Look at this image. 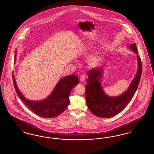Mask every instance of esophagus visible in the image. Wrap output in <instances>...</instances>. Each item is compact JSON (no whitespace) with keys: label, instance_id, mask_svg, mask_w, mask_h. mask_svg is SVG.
Segmentation results:
<instances>
[{"label":"esophagus","instance_id":"obj_1","mask_svg":"<svg viewBox=\"0 0 154 154\" xmlns=\"http://www.w3.org/2000/svg\"><path fill=\"white\" fill-rule=\"evenodd\" d=\"M86 79V76L85 74H81L80 76V79L81 81H84Z\"/></svg>","mask_w":154,"mask_h":154}]
</instances>
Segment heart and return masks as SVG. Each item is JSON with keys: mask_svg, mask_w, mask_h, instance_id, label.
Here are the masks:
<instances>
[{"mask_svg": "<svg viewBox=\"0 0 154 154\" xmlns=\"http://www.w3.org/2000/svg\"><path fill=\"white\" fill-rule=\"evenodd\" d=\"M100 62V59L98 57H92L89 59V63L92 66L97 65Z\"/></svg>", "mask_w": 154, "mask_h": 154, "instance_id": "obj_1", "label": "heart"}]
</instances>
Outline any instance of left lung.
Returning a JSON list of instances; mask_svg holds the SVG:
<instances>
[{"mask_svg": "<svg viewBox=\"0 0 154 154\" xmlns=\"http://www.w3.org/2000/svg\"><path fill=\"white\" fill-rule=\"evenodd\" d=\"M129 47L137 54L136 43ZM138 58V71L128 90L121 95L110 97L103 91L99 80L102 76V69H92L88 72V78L85 86V97L88 109L96 116L110 118L116 116L131 102L139 84L142 73L141 58Z\"/></svg>", "mask_w": 154, "mask_h": 154, "instance_id": "obj_1", "label": "left lung"}]
</instances>
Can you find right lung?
I'll use <instances>...</instances> for the list:
<instances>
[{"mask_svg":"<svg viewBox=\"0 0 154 154\" xmlns=\"http://www.w3.org/2000/svg\"><path fill=\"white\" fill-rule=\"evenodd\" d=\"M13 80L15 91L23 103L37 116L48 118L57 117L66 110L70 102L69 97L70 92L79 82L76 75L65 77L59 81L51 94L47 98L42 101L33 102L26 99L21 94L17 88L13 74Z\"/></svg>","mask_w":154,"mask_h":154,"instance_id":"1","label":"right lung"}]
</instances>
